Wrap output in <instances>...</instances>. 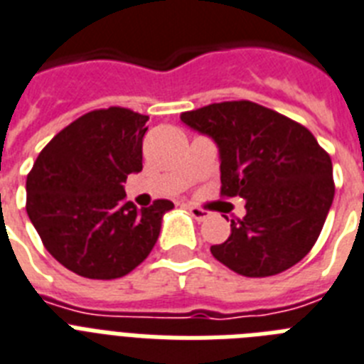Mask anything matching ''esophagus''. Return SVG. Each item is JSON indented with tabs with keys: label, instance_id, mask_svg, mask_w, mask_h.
Segmentation results:
<instances>
[{
	"label": "esophagus",
	"instance_id": "esophagus-1",
	"mask_svg": "<svg viewBox=\"0 0 364 364\" xmlns=\"http://www.w3.org/2000/svg\"><path fill=\"white\" fill-rule=\"evenodd\" d=\"M188 213H191L192 217L196 218L198 223H203V220H205V218H209V215H211V213L205 211V209L194 208V205H191V208H188Z\"/></svg>",
	"mask_w": 364,
	"mask_h": 364
}]
</instances>
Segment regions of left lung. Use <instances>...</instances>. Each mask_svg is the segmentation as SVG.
<instances>
[{"label": "left lung", "mask_w": 364, "mask_h": 364, "mask_svg": "<svg viewBox=\"0 0 364 364\" xmlns=\"http://www.w3.org/2000/svg\"><path fill=\"white\" fill-rule=\"evenodd\" d=\"M218 147L223 196L247 200L215 258L243 277H271L305 258L335 196L333 164L312 132L250 100L181 114Z\"/></svg>", "instance_id": "1"}]
</instances>
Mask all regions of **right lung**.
<instances>
[{"instance_id": "obj_1", "label": "right lung", "mask_w": 364, "mask_h": 364, "mask_svg": "<svg viewBox=\"0 0 364 364\" xmlns=\"http://www.w3.org/2000/svg\"><path fill=\"white\" fill-rule=\"evenodd\" d=\"M147 115L106 108L82 115L38 153L26 181L28 217L44 247L73 273L125 277L144 262L173 203L136 209L123 183L141 172Z\"/></svg>"}]
</instances>
